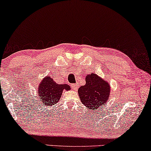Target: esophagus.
<instances>
[{"instance_id":"esophagus-1","label":"esophagus","mask_w":151,"mask_h":151,"mask_svg":"<svg viewBox=\"0 0 151 151\" xmlns=\"http://www.w3.org/2000/svg\"><path fill=\"white\" fill-rule=\"evenodd\" d=\"M71 87L73 88V89L74 90H76V89H78V87H79V85H78V83H76V84H72V85H71Z\"/></svg>"}]
</instances>
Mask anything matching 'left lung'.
<instances>
[{"label":"left lung","instance_id":"1","mask_svg":"<svg viewBox=\"0 0 151 151\" xmlns=\"http://www.w3.org/2000/svg\"><path fill=\"white\" fill-rule=\"evenodd\" d=\"M86 84L78 90L82 103L91 111L103 108L110 96V85L96 73L88 74Z\"/></svg>","mask_w":151,"mask_h":151}]
</instances>
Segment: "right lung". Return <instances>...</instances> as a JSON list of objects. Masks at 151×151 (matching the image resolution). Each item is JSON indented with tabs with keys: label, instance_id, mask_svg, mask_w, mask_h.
I'll list each match as a JSON object with an SVG mask.
<instances>
[{
	"label": "right lung",
	"instance_id": "1",
	"mask_svg": "<svg viewBox=\"0 0 151 151\" xmlns=\"http://www.w3.org/2000/svg\"><path fill=\"white\" fill-rule=\"evenodd\" d=\"M71 88L67 84L59 85L48 76L43 78L38 87V96L40 101L45 106L55 105L60 100L64 90L68 91Z\"/></svg>",
	"mask_w": 151,
	"mask_h": 151
}]
</instances>
